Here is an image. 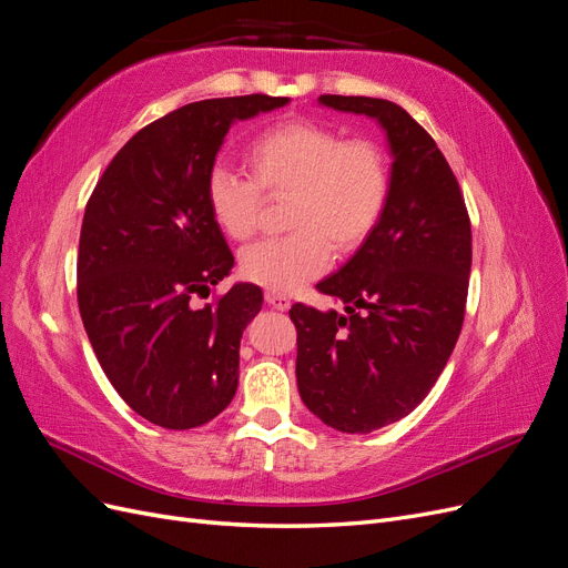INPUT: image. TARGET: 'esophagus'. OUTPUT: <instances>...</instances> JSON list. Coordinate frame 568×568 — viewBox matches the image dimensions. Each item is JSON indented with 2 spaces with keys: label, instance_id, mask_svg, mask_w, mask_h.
I'll return each mask as SVG.
<instances>
[{
  "label": "esophagus",
  "instance_id": "esophagus-1",
  "mask_svg": "<svg viewBox=\"0 0 568 568\" xmlns=\"http://www.w3.org/2000/svg\"><path fill=\"white\" fill-rule=\"evenodd\" d=\"M265 301H267V305L277 307V311H288V305H291V301L284 294H277V291H265Z\"/></svg>",
  "mask_w": 568,
  "mask_h": 568
}]
</instances>
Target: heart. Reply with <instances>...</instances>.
<instances>
[{
  "instance_id": "b5f03b06",
  "label": "heart",
  "mask_w": 568,
  "mask_h": 568,
  "mask_svg": "<svg viewBox=\"0 0 568 568\" xmlns=\"http://www.w3.org/2000/svg\"><path fill=\"white\" fill-rule=\"evenodd\" d=\"M251 175L215 165L205 178V203L234 242L257 227L261 189L291 196L282 239H265L242 251L239 270L277 294L301 288L329 267L334 248L353 253L367 242L388 199V170L372 142L343 136L311 120H288L263 132L248 149Z\"/></svg>"
}]
</instances>
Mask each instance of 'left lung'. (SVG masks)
Returning <instances> with one entry per match:
<instances>
[{
  "mask_svg": "<svg viewBox=\"0 0 568 568\" xmlns=\"http://www.w3.org/2000/svg\"><path fill=\"white\" fill-rule=\"evenodd\" d=\"M317 101L376 120L393 161L374 232L317 284L346 315L303 303L288 311L305 407L336 432L369 434L409 415L448 365L467 305L471 225L448 161L405 109L372 97Z\"/></svg>",
  "mask_w": 568,
  "mask_h": 568,
  "instance_id": "obj_1",
  "label": "left lung"
}]
</instances>
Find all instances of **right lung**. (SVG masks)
Listing matches in <instances>:
<instances>
[{"mask_svg": "<svg viewBox=\"0 0 568 568\" xmlns=\"http://www.w3.org/2000/svg\"><path fill=\"white\" fill-rule=\"evenodd\" d=\"M288 97L205 99L168 113L115 153L84 209L78 305L101 369L136 415L163 428L217 417L239 386V346L263 291L209 298L234 255L205 203V178L236 120Z\"/></svg>", "mask_w": 568, "mask_h": 568, "instance_id": "right-lung-1", "label": "right lung"}]
</instances>
